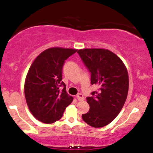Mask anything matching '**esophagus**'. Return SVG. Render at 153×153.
I'll return each instance as SVG.
<instances>
[{
  "mask_svg": "<svg viewBox=\"0 0 153 153\" xmlns=\"http://www.w3.org/2000/svg\"><path fill=\"white\" fill-rule=\"evenodd\" d=\"M76 98L78 99V100H80V101L84 100L83 95L82 94H77V96H76Z\"/></svg>",
  "mask_w": 153,
  "mask_h": 153,
  "instance_id": "obj_1",
  "label": "esophagus"
}]
</instances>
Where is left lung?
I'll list each match as a JSON object with an SVG mask.
<instances>
[{
    "label": "left lung",
    "mask_w": 153,
    "mask_h": 153,
    "mask_svg": "<svg viewBox=\"0 0 153 153\" xmlns=\"http://www.w3.org/2000/svg\"><path fill=\"white\" fill-rule=\"evenodd\" d=\"M91 73V84L99 86L86 98L90 105L82 115L84 122L95 128L109 124L125 102L128 91V75L120 59L107 49L85 48L77 51Z\"/></svg>",
    "instance_id": "8db88e82"
}]
</instances>
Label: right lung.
I'll use <instances>...</instances> for the list:
<instances>
[{
  "mask_svg": "<svg viewBox=\"0 0 153 153\" xmlns=\"http://www.w3.org/2000/svg\"><path fill=\"white\" fill-rule=\"evenodd\" d=\"M76 49L51 48L37 56L26 77L25 94L28 107L42 123L51 124L62 117L73 98L66 92L62 81L65 61ZM64 88L60 91L59 88Z\"/></svg>",
  "mask_w": 153,
  "mask_h": 153,
  "instance_id": "1",
  "label": "right lung"
}]
</instances>
